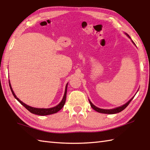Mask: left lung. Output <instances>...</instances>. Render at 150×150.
<instances>
[{
	"instance_id": "left-lung-1",
	"label": "left lung",
	"mask_w": 150,
	"mask_h": 150,
	"mask_svg": "<svg viewBox=\"0 0 150 150\" xmlns=\"http://www.w3.org/2000/svg\"><path fill=\"white\" fill-rule=\"evenodd\" d=\"M126 34L130 38V37H129V35L127 34V33H126ZM132 42H133V43L134 45H135V42H134L133 41H132ZM133 98H134V96L131 100H129V101H128V102L126 103H125L124 105H122L120 107H118V108H115V109H103L98 108H97V107H96L94 105H93V103H92V102H91L89 100H88V101H89V103H90V104H91V108H92L94 110H95V111H97V112H100V113H104V114H115V113H118V112H121L122 111H123V110L125 108H126L127 106L129 105V103L131 102V101L133 99Z\"/></svg>"
}]
</instances>
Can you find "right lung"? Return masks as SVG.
Segmentation results:
<instances>
[{
    "instance_id": "1",
    "label": "right lung",
    "mask_w": 150,
    "mask_h": 150,
    "mask_svg": "<svg viewBox=\"0 0 150 150\" xmlns=\"http://www.w3.org/2000/svg\"><path fill=\"white\" fill-rule=\"evenodd\" d=\"M9 85H10L11 93H12V94H13V96L15 98H16V100L19 101V102L21 103V105H23L24 107V108H25L27 110H28V111H29L30 112H32V113H33V114L41 115V116H45V115H52V114H54V113H56L57 112L60 111V110L62 109V108L64 106V105H65V103L66 96H67V85H68V83H67V85H66L65 94H64V96H63V99L62 100V102H61L57 105L54 107V108H48V109L32 108V107H31V106H29L28 105L25 104V103H23L22 101H21L19 98H18L16 96V95L15 94L11 88V85L10 83V81H9Z\"/></svg>"
}]
</instances>
